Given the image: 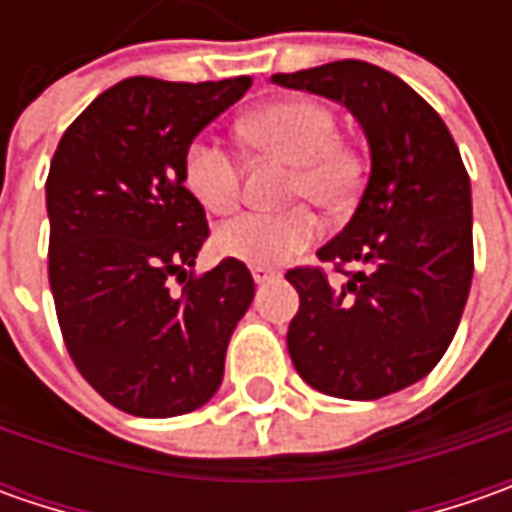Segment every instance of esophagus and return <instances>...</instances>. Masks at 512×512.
<instances>
[{"mask_svg":"<svg viewBox=\"0 0 512 512\" xmlns=\"http://www.w3.org/2000/svg\"><path fill=\"white\" fill-rule=\"evenodd\" d=\"M250 273H253V282L256 285H267V282H276L279 279V270H273V267H250Z\"/></svg>","mask_w":512,"mask_h":512,"instance_id":"obj_1","label":"esophagus"}]
</instances>
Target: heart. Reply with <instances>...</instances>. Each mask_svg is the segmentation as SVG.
<instances>
[{"label": "heart", "mask_w": 512, "mask_h": 512, "mask_svg": "<svg viewBox=\"0 0 512 512\" xmlns=\"http://www.w3.org/2000/svg\"><path fill=\"white\" fill-rule=\"evenodd\" d=\"M242 136L256 148L293 162L290 196L310 199L322 210H339L350 199L359 165L336 136V116L313 99H282L250 113ZM182 179L190 196L210 213H227L239 202L242 170L239 159L213 136H196L182 156ZM319 236V219L307 207L285 213L247 210L216 227V250L253 267L282 265L299 256Z\"/></svg>", "instance_id": "obj_1"}]
</instances>
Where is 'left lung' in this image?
I'll list each match as a JSON object with an SVG mask.
<instances>
[{"mask_svg":"<svg viewBox=\"0 0 512 512\" xmlns=\"http://www.w3.org/2000/svg\"><path fill=\"white\" fill-rule=\"evenodd\" d=\"M356 116L370 145L359 207L316 256L347 276L293 267L299 313L287 350L319 393L382 399L424 379L450 347L473 279L470 179L442 116L399 76L359 59L276 73ZM359 261L364 271L347 274Z\"/></svg>","mask_w":512,"mask_h":512,"instance_id":"1","label":"left lung"}]
</instances>
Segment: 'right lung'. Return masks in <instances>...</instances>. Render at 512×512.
<instances>
[{
	"instance_id": "right-lung-1",
	"label": "right lung",
	"mask_w": 512,
	"mask_h": 512,
	"mask_svg": "<svg viewBox=\"0 0 512 512\" xmlns=\"http://www.w3.org/2000/svg\"><path fill=\"white\" fill-rule=\"evenodd\" d=\"M250 76L162 82L130 76L82 110L50 162L48 276L76 370L130 416L170 419L210 402L227 342L253 302L245 262L193 276L205 207L182 156L239 102ZM185 284L173 294L169 282Z\"/></svg>"
}]
</instances>
